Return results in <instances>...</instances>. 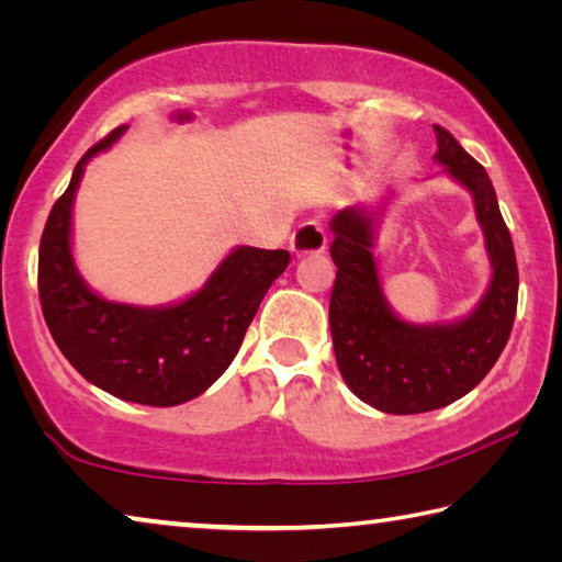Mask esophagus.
<instances>
[{
	"label": "esophagus",
	"instance_id": "34e87169",
	"mask_svg": "<svg viewBox=\"0 0 562 562\" xmlns=\"http://www.w3.org/2000/svg\"><path fill=\"white\" fill-rule=\"evenodd\" d=\"M325 247H327V233L317 221L302 223L290 237V250L294 255H319L325 252Z\"/></svg>",
	"mask_w": 562,
	"mask_h": 562
}]
</instances>
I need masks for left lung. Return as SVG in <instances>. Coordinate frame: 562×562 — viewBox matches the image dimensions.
<instances>
[{
  "label": "left lung",
  "instance_id": "1",
  "mask_svg": "<svg viewBox=\"0 0 562 562\" xmlns=\"http://www.w3.org/2000/svg\"><path fill=\"white\" fill-rule=\"evenodd\" d=\"M434 131L436 160L471 190L493 265L491 288L469 317L453 325L398 319L376 274L374 213L347 207L329 223V255L337 265L329 327L337 367L351 392L384 414L434 412L469 394L498 361L518 307L516 250L486 168L443 126Z\"/></svg>",
  "mask_w": 562,
  "mask_h": 562
}]
</instances>
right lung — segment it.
<instances>
[{"mask_svg": "<svg viewBox=\"0 0 562 562\" xmlns=\"http://www.w3.org/2000/svg\"><path fill=\"white\" fill-rule=\"evenodd\" d=\"M126 126L113 128L76 164L40 245V300L56 347L71 367L123 402L176 406L221 376L265 292L290 265L288 250L237 247L201 292L170 307H133L89 290L71 258V205L83 166Z\"/></svg>", "mask_w": 562, "mask_h": 562, "instance_id": "1", "label": "right lung"}]
</instances>
